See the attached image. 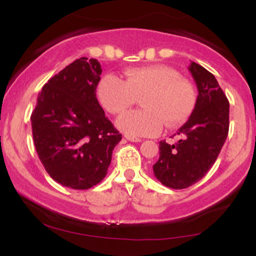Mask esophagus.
I'll return each mask as SVG.
<instances>
[{"label":"esophagus","mask_w":256,"mask_h":256,"mask_svg":"<svg viewBox=\"0 0 256 256\" xmlns=\"http://www.w3.org/2000/svg\"><path fill=\"white\" fill-rule=\"evenodd\" d=\"M125 138L128 140H130V142H140V138H138V137H132V136H125Z\"/></svg>","instance_id":"34e87169"}]
</instances>
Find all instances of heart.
Segmentation results:
<instances>
[{
    "instance_id": "obj_1",
    "label": "heart",
    "mask_w": 256,
    "mask_h": 256,
    "mask_svg": "<svg viewBox=\"0 0 256 256\" xmlns=\"http://www.w3.org/2000/svg\"><path fill=\"white\" fill-rule=\"evenodd\" d=\"M100 104L110 114L124 113L142 98L143 110L120 116L116 125L132 137L155 136L167 128H176L189 118L195 107V91L179 78L176 70L164 64L134 67L125 71V80L106 74L98 84Z\"/></svg>"
}]
</instances>
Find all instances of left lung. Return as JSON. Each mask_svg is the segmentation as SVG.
I'll list each match as a JSON object with an SVG mask.
<instances>
[{"label": "left lung", "instance_id": "obj_1", "mask_svg": "<svg viewBox=\"0 0 256 256\" xmlns=\"http://www.w3.org/2000/svg\"><path fill=\"white\" fill-rule=\"evenodd\" d=\"M189 71L198 91L195 108L178 130L182 138L176 144L161 140L160 156L152 165L155 177L172 189H185L204 178L228 134L230 104L216 77L196 62Z\"/></svg>", "mask_w": 256, "mask_h": 256}]
</instances>
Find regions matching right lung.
Listing matches in <instances>:
<instances>
[{
  "instance_id": "obj_1",
  "label": "right lung",
  "mask_w": 256,
  "mask_h": 256,
  "mask_svg": "<svg viewBox=\"0 0 256 256\" xmlns=\"http://www.w3.org/2000/svg\"><path fill=\"white\" fill-rule=\"evenodd\" d=\"M101 73L96 58L73 61L44 84L31 114L40 162L55 182L71 189L98 184L122 140L96 98Z\"/></svg>"
}]
</instances>
